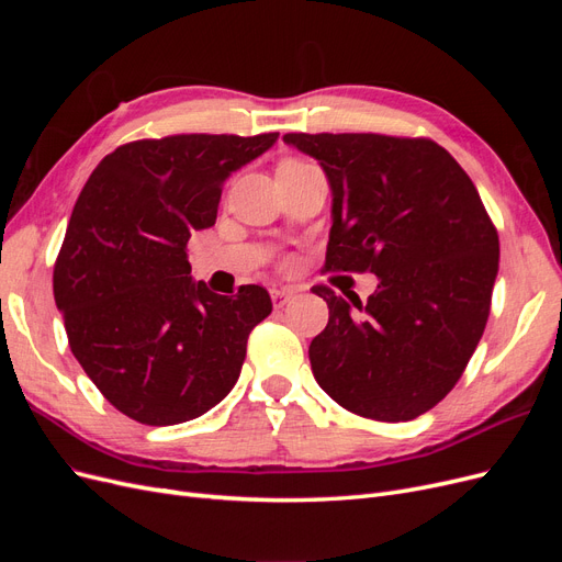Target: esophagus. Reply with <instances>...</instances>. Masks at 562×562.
<instances>
[{"label": "esophagus", "mask_w": 562, "mask_h": 562, "mask_svg": "<svg viewBox=\"0 0 562 562\" xmlns=\"http://www.w3.org/2000/svg\"><path fill=\"white\" fill-rule=\"evenodd\" d=\"M293 295L295 293L291 291V288H271V302H274L277 310L285 307V304L293 300Z\"/></svg>", "instance_id": "esophagus-1"}]
</instances>
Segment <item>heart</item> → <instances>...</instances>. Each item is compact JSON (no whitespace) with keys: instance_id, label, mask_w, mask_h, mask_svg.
<instances>
[{"instance_id":"b5f03b06","label":"heart","mask_w":562,"mask_h":562,"mask_svg":"<svg viewBox=\"0 0 562 562\" xmlns=\"http://www.w3.org/2000/svg\"><path fill=\"white\" fill-rule=\"evenodd\" d=\"M291 161H295V159H291Z\"/></svg>"}]
</instances>
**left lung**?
<instances>
[{
  "mask_svg": "<svg viewBox=\"0 0 562 562\" xmlns=\"http://www.w3.org/2000/svg\"><path fill=\"white\" fill-rule=\"evenodd\" d=\"M333 190L326 271H372L378 291L351 314L330 288L312 372L349 413L407 422L443 401L479 347L499 269V236L450 151L380 133H285Z\"/></svg>",
  "mask_w": 562,
  "mask_h": 562,
  "instance_id": "8db88e82",
  "label": "left lung"
}]
</instances>
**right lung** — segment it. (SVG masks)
Masks as SVG:
<instances>
[{"label": "right lung", "instance_id": "obj_1", "mask_svg": "<svg viewBox=\"0 0 562 562\" xmlns=\"http://www.w3.org/2000/svg\"><path fill=\"white\" fill-rule=\"evenodd\" d=\"M279 133L168 135L116 147L75 203L54 269L75 359L119 413L171 427L239 380L250 330L271 314L262 285L217 295L192 281L187 241L215 225L225 180Z\"/></svg>", "mask_w": 562, "mask_h": 562}]
</instances>
